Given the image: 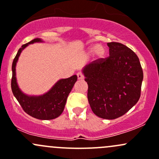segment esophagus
Instances as JSON below:
<instances>
[{"label":"esophagus","instance_id":"obj_1","mask_svg":"<svg viewBox=\"0 0 159 159\" xmlns=\"http://www.w3.org/2000/svg\"><path fill=\"white\" fill-rule=\"evenodd\" d=\"M77 76H78V78L79 80L84 79V75H83V73H81V72H78V73L77 74Z\"/></svg>","mask_w":159,"mask_h":159}]
</instances>
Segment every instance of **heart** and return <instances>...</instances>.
I'll return each mask as SVG.
<instances>
[{"instance_id": "b5f03b06", "label": "heart", "mask_w": 159, "mask_h": 159, "mask_svg": "<svg viewBox=\"0 0 159 159\" xmlns=\"http://www.w3.org/2000/svg\"><path fill=\"white\" fill-rule=\"evenodd\" d=\"M89 52L90 53L94 52L96 57H102L104 55H105V50L102 45H101V44H97V45L89 49Z\"/></svg>"}]
</instances>
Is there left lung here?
I'll list each match as a JSON object with an SVG mask.
<instances>
[{
    "label": "left lung",
    "instance_id": "left-lung-1",
    "mask_svg": "<svg viewBox=\"0 0 159 159\" xmlns=\"http://www.w3.org/2000/svg\"><path fill=\"white\" fill-rule=\"evenodd\" d=\"M109 56L83 70L88 99L94 115L104 119L122 116L139 102L143 70L135 53L118 42L108 43Z\"/></svg>",
    "mask_w": 159,
    "mask_h": 159
}]
</instances>
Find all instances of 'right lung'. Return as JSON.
<instances>
[{
	"label": "right lung",
	"mask_w": 159,
	"mask_h": 159,
	"mask_svg": "<svg viewBox=\"0 0 159 159\" xmlns=\"http://www.w3.org/2000/svg\"><path fill=\"white\" fill-rule=\"evenodd\" d=\"M41 41L36 38L27 44H23L17 51L12 63L11 90L14 97L19 102L23 110L33 118L41 120H51L57 118L63 112L67 98L71 91L78 77L73 75L66 79L57 81L48 93L39 97H29L24 94L19 89L15 77V66L20 52L28 44Z\"/></svg>",
	"instance_id": "1"
}]
</instances>
